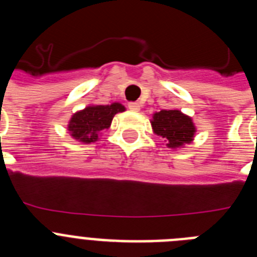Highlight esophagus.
I'll use <instances>...</instances> for the list:
<instances>
[{"instance_id": "34e87169", "label": "esophagus", "mask_w": 257, "mask_h": 257, "mask_svg": "<svg viewBox=\"0 0 257 257\" xmlns=\"http://www.w3.org/2000/svg\"><path fill=\"white\" fill-rule=\"evenodd\" d=\"M128 108H130V110H133V112H139L140 104L136 103V101H131V103H128Z\"/></svg>"}]
</instances>
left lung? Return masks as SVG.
<instances>
[{
  "label": "left lung",
  "mask_w": 257,
  "mask_h": 257,
  "mask_svg": "<svg viewBox=\"0 0 257 257\" xmlns=\"http://www.w3.org/2000/svg\"><path fill=\"white\" fill-rule=\"evenodd\" d=\"M151 124L153 134L162 138L166 147L172 151L185 148L196 138L197 127L193 118L179 109H162L153 113Z\"/></svg>",
  "instance_id": "8db88e82"
}]
</instances>
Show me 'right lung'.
I'll list each match as a JSON object with an SVG mask.
<instances>
[{
    "label": "right lung",
    "mask_w": 257,
    "mask_h": 257,
    "mask_svg": "<svg viewBox=\"0 0 257 257\" xmlns=\"http://www.w3.org/2000/svg\"><path fill=\"white\" fill-rule=\"evenodd\" d=\"M124 110L126 108L121 103H112L108 105L90 104L72 114L67 131L76 142L91 144L100 139L101 133L110 127L113 117Z\"/></svg>",
    "instance_id": "obj_1"
}]
</instances>
